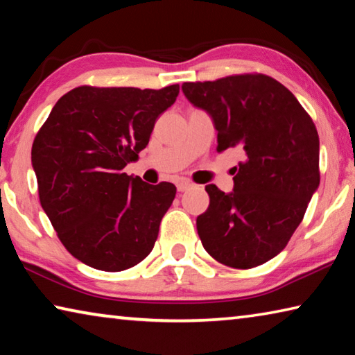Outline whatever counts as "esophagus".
<instances>
[{"label": "esophagus", "mask_w": 355, "mask_h": 355, "mask_svg": "<svg viewBox=\"0 0 355 355\" xmlns=\"http://www.w3.org/2000/svg\"><path fill=\"white\" fill-rule=\"evenodd\" d=\"M192 186V183L189 182V180H186V178H182L180 180V182H177V189L180 191V192H184V191H188L189 188Z\"/></svg>", "instance_id": "34e87169"}]
</instances>
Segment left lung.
Listing matches in <instances>:
<instances>
[{
	"label": "left lung",
	"instance_id": "8db88e82",
	"mask_svg": "<svg viewBox=\"0 0 355 355\" xmlns=\"http://www.w3.org/2000/svg\"><path fill=\"white\" fill-rule=\"evenodd\" d=\"M192 105L218 130V152H245L230 194L205 189L209 207L197 218L203 248L225 266L249 269L290 241L320 186V137L309 112L274 78L241 73L183 83Z\"/></svg>",
	"mask_w": 355,
	"mask_h": 355
}]
</instances>
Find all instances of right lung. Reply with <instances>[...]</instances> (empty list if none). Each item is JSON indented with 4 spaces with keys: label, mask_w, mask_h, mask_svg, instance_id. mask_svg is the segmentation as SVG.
Listing matches in <instances>:
<instances>
[{
    "label": "right lung",
    "mask_w": 355,
    "mask_h": 355,
    "mask_svg": "<svg viewBox=\"0 0 355 355\" xmlns=\"http://www.w3.org/2000/svg\"><path fill=\"white\" fill-rule=\"evenodd\" d=\"M163 89L80 86L62 95L31 150L40 205L64 248L87 266L119 272L152 252L177 188L122 169L146 148L156 119L175 103Z\"/></svg>",
    "instance_id": "1"
}]
</instances>
